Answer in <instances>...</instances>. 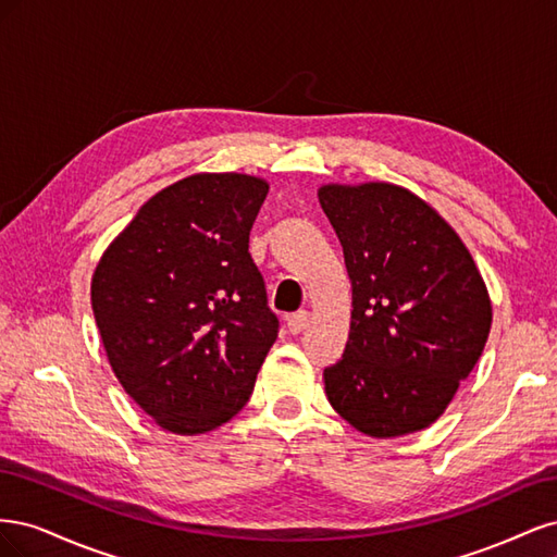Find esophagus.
I'll return each instance as SVG.
<instances>
[{
  "label": "esophagus",
  "instance_id": "esophagus-1",
  "mask_svg": "<svg viewBox=\"0 0 557 557\" xmlns=\"http://www.w3.org/2000/svg\"><path fill=\"white\" fill-rule=\"evenodd\" d=\"M285 325H288V332H290V334L305 332V330H307V325H309V313H307V311L290 313L288 318H285Z\"/></svg>",
  "mask_w": 557,
  "mask_h": 557
}]
</instances>
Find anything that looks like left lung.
<instances>
[{"instance_id": "obj_1", "label": "left lung", "mask_w": 557, "mask_h": 557, "mask_svg": "<svg viewBox=\"0 0 557 557\" xmlns=\"http://www.w3.org/2000/svg\"><path fill=\"white\" fill-rule=\"evenodd\" d=\"M318 199L352 288L346 350L323 372L327 399L376 440L423 430L481 358L485 283L455 230L399 185H323Z\"/></svg>"}]
</instances>
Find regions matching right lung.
<instances>
[{"label": "right lung", "instance_id": "obj_1", "mask_svg": "<svg viewBox=\"0 0 557 557\" xmlns=\"http://www.w3.org/2000/svg\"><path fill=\"white\" fill-rule=\"evenodd\" d=\"M269 185L197 174L150 197L92 276V313L125 393L164 430L201 434L248 401L278 318L248 252Z\"/></svg>", "mask_w": 557, "mask_h": 557}]
</instances>
